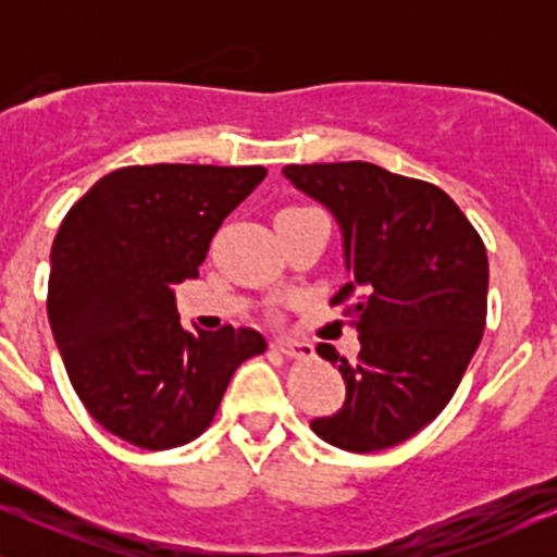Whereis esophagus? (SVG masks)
<instances>
[{"mask_svg":"<svg viewBox=\"0 0 557 557\" xmlns=\"http://www.w3.org/2000/svg\"><path fill=\"white\" fill-rule=\"evenodd\" d=\"M274 348H277L280 354L290 356V359H309V356L314 354V345L306 341H296V337H277V341H274Z\"/></svg>","mask_w":557,"mask_h":557,"instance_id":"esophagus-1","label":"esophagus"}]
</instances>
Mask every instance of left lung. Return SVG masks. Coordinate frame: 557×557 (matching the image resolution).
<instances>
[{
    "instance_id": "obj_1",
    "label": "left lung",
    "mask_w": 557,
    "mask_h": 557,
    "mask_svg": "<svg viewBox=\"0 0 557 557\" xmlns=\"http://www.w3.org/2000/svg\"><path fill=\"white\" fill-rule=\"evenodd\" d=\"M283 175L322 203L343 235L350 280L332 304L359 332V359L332 345L319 356L345 380V403L311 421L324 443L350 453L413 437L447 406L476 354L487 319L484 243L445 190L372 162L287 164Z\"/></svg>"
}]
</instances>
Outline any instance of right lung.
I'll return each instance as SVG.
<instances>
[{
	"label": "right lung",
	"mask_w": 557,
	"mask_h": 557,
	"mask_svg": "<svg viewBox=\"0 0 557 557\" xmlns=\"http://www.w3.org/2000/svg\"><path fill=\"white\" fill-rule=\"evenodd\" d=\"M264 168L149 164L96 181L52 246L49 324L88 413L144 450L212 424L235 369L264 354L257 330H183L175 285L196 280L225 216Z\"/></svg>",
	"instance_id": "1"
}]
</instances>
